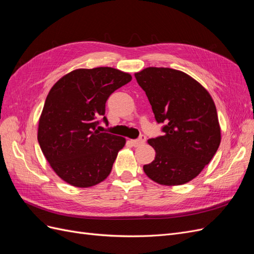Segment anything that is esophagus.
I'll list each match as a JSON object with an SVG mask.
<instances>
[{
    "mask_svg": "<svg viewBox=\"0 0 254 254\" xmlns=\"http://www.w3.org/2000/svg\"><path fill=\"white\" fill-rule=\"evenodd\" d=\"M146 142V136L145 135H141L139 139L136 140H130V143H131L134 147H139V146L143 145Z\"/></svg>",
    "mask_w": 254,
    "mask_h": 254,
    "instance_id": "esophagus-1",
    "label": "esophagus"
}]
</instances>
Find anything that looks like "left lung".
I'll use <instances>...</instances> for the list:
<instances>
[{
    "label": "left lung",
    "mask_w": 254,
    "mask_h": 254,
    "mask_svg": "<svg viewBox=\"0 0 254 254\" xmlns=\"http://www.w3.org/2000/svg\"><path fill=\"white\" fill-rule=\"evenodd\" d=\"M164 134L147 142L155 160L143 166L149 179L181 186L201 173L216 153L220 126L207 90L190 75L170 67L149 66L134 74Z\"/></svg>",
    "instance_id": "8db88e82"
}]
</instances>
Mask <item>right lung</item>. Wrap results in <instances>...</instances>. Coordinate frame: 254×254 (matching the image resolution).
Here are the masks:
<instances>
[{"label":"right lung","mask_w":254,"mask_h":254,"mask_svg":"<svg viewBox=\"0 0 254 254\" xmlns=\"http://www.w3.org/2000/svg\"><path fill=\"white\" fill-rule=\"evenodd\" d=\"M129 73L101 66L77 68L50 90L38 125V142L59 178L76 188H90L111 173L123 136L96 129L113 92L131 81ZM104 122L108 123L106 117Z\"/></svg>","instance_id":"right-lung-1"}]
</instances>
